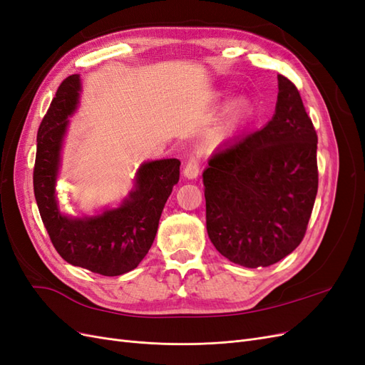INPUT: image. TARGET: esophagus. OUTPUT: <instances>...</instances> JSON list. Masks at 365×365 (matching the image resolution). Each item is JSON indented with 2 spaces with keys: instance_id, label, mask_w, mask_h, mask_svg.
Segmentation results:
<instances>
[{
  "instance_id": "34e87169",
  "label": "esophagus",
  "mask_w": 365,
  "mask_h": 365,
  "mask_svg": "<svg viewBox=\"0 0 365 365\" xmlns=\"http://www.w3.org/2000/svg\"><path fill=\"white\" fill-rule=\"evenodd\" d=\"M182 173H184L185 178L195 180L196 176L200 175V158H197L196 155H192L189 160H187Z\"/></svg>"
}]
</instances>
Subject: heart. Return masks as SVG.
Returning <instances> with one entry per match:
<instances>
[{
    "label": "heart",
    "instance_id": "obj_1",
    "mask_svg": "<svg viewBox=\"0 0 365 365\" xmlns=\"http://www.w3.org/2000/svg\"><path fill=\"white\" fill-rule=\"evenodd\" d=\"M245 113V102H236L231 105L230 111H228V117H227V129H233L244 115Z\"/></svg>",
    "mask_w": 365,
    "mask_h": 365
}]
</instances>
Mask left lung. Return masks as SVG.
<instances>
[{
	"instance_id": "8db88e82",
	"label": "left lung",
	"mask_w": 365,
	"mask_h": 365,
	"mask_svg": "<svg viewBox=\"0 0 365 365\" xmlns=\"http://www.w3.org/2000/svg\"><path fill=\"white\" fill-rule=\"evenodd\" d=\"M267 126L217 148L202 173L207 233L240 267H269L306 235L318 190L317 132L282 74Z\"/></svg>"
}]
</instances>
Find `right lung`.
<instances>
[{"instance_id":"obj_1","label":"right lung","mask_w":365,"mask_h":365,"mask_svg":"<svg viewBox=\"0 0 365 365\" xmlns=\"http://www.w3.org/2000/svg\"><path fill=\"white\" fill-rule=\"evenodd\" d=\"M81 77L68 76L56 91L38 130L33 189L41 219L53 247L63 260L91 272L121 275L138 267L155 239L160 216L173 185L180 181L181 161H148L140 165L135 187L120 207L97 216L73 217L61 212L56 178L68 117L79 103Z\"/></svg>"}]
</instances>
